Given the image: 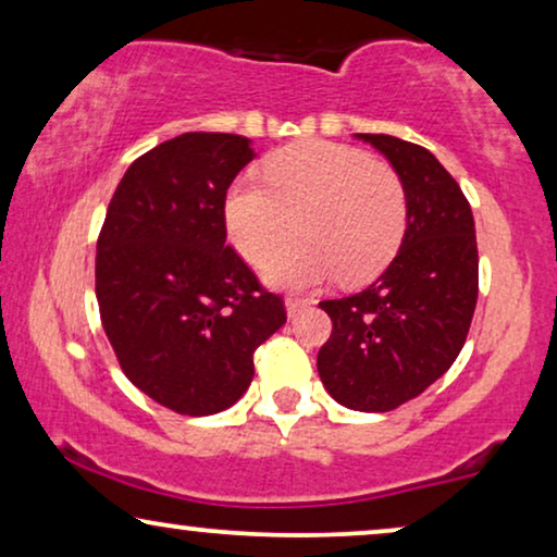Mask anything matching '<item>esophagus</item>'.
I'll use <instances>...</instances> for the list:
<instances>
[{
	"instance_id": "esophagus-1",
	"label": "esophagus",
	"mask_w": 557,
	"mask_h": 557,
	"mask_svg": "<svg viewBox=\"0 0 557 557\" xmlns=\"http://www.w3.org/2000/svg\"><path fill=\"white\" fill-rule=\"evenodd\" d=\"M309 299H296V296H292V299H286V317L288 319H294V317H299L304 309L309 307Z\"/></svg>"
}]
</instances>
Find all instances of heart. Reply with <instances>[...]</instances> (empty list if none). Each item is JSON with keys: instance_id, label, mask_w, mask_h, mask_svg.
Returning a JSON list of instances; mask_svg holds the SVG:
<instances>
[{"instance_id": "1", "label": "heart", "mask_w": 557, "mask_h": 557, "mask_svg": "<svg viewBox=\"0 0 557 557\" xmlns=\"http://www.w3.org/2000/svg\"><path fill=\"white\" fill-rule=\"evenodd\" d=\"M263 182L235 180L223 200L225 231L248 263H263L290 239L302 240L263 265L273 288L301 292L337 276L368 284L398 253L408 223L406 189L391 166L360 149L322 139L273 151Z\"/></svg>"}]
</instances>
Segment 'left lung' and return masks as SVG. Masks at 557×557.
<instances>
[{"mask_svg": "<svg viewBox=\"0 0 557 557\" xmlns=\"http://www.w3.org/2000/svg\"><path fill=\"white\" fill-rule=\"evenodd\" d=\"M355 139L400 177L408 223L398 253L368 288L319 301L334 330L317 370L339 406L387 413L436 383L467 342L479 294L474 215L429 149L387 134Z\"/></svg>", "mask_w": 557, "mask_h": 557, "instance_id": "obj_1", "label": "left lung"}]
</instances>
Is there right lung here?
I'll return each mask as SVG.
<instances>
[{
    "label": "right lung",
    "mask_w": 557,
    "mask_h": 557,
    "mask_svg": "<svg viewBox=\"0 0 557 557\" xmlns=\"http://www.w3.org/2000/svg\"><path fill=\"white\" fill-rule=\"evenodd\" d=\"M256 159L238 134L187 132L136 159L106 210L96 299L121 370L159 406L212 416L253 380L284 301L225 246L223 200Z\"/></svg>",
    "instance_id": "obj_1"
}]
</instances>
